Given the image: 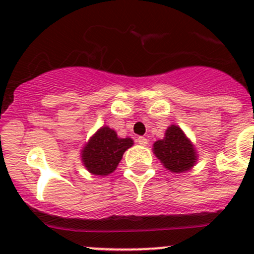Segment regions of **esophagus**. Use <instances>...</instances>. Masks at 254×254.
I'll use <instances>...</instances> for the list:
<instances>
[{
  "label": "esophagus",
  "mask_w": 254,
  "mask_h": 254,
  "mask_svg": "<svg viewBox=\"0 0 254 254\" xmlns=\"http://www.w3.org/2000/svg\"><path fill=\"white\" fill-rule=\"evenodd\" d=\"M137 142H139L141 146H147V143H148L147 139H146V137H143V136L137 137Z\"/></svg>",
  "instance_id": "34e87169"
}]
</instances>
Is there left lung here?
<instances>
[{"label":"left lung","mask_w":254,"mask_h":254,"mask_svg":"<svg viewBox=\"0 0 254 254\" xmlns=\"http://www.w3.org/2000/svg\"><path fill=\"white\" fill-rule=\"evenodd\" d=\"M152 151L163 167L173 173L187 172L198 161L195 146L176 124L167 127L163 139L153 142Z\"/></svg>","instance_id":"left-lung-1"}]
</instances>
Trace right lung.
Masks as SVG:
<instances>
[{"mask_svg":"<svg viewBox=\"0 0 254 254\" xmlns=\"http://www.w3.org/2000/svg\"><path fill=\"white\" fill-rule=\"evenodd\" d=\"M132 145V139L119 137L115 130L104 125L84 143L81 161L92 175L108 176L117 170L124 152Z\"/></svg>","mask_w":254,"mask_h":254,"instance_id":"obj_1","label":"right lung"}]
</instances>
